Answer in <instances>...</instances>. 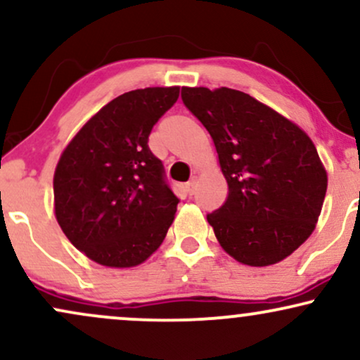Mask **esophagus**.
<instances>
[{
    "mask_svg": "<svg viewBox=\"0 0 360 360\" xmlns=\"http://www.w3.org/2000/svg\"><path fill=\"white\" fill-rule=\"evenodd\" d=\"M184 189H186V193H188V194H193L194 189H196V179H191L189 183H186Z\"/></svg>",
    "mask_w": 360,
    "mask_h": 360,
    "instance_id": "obj_1",
    "label": "esophagus"
}]
</instances>
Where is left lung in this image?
I'll list each match as a JSON object with an SVG mask.
<instances>
[{
	"instance_id": "left-lung-1",
	"label": "left lung",
	"mask_w": 360,
	"mask_h": 360,
	"mask_svg": "<svg viewBox=\"0 0 360 360\" xmlns=\"http://www.w3.org/2000/svg\"><path fill=\"white\" fill-rule=\"evenodd\" d=\"M183 101L212 135L229 196L210 213L221 249L266 267L315 230L328 176L315 143L295 122L230 88H183Z\"/></svg>"
}]
</instances>
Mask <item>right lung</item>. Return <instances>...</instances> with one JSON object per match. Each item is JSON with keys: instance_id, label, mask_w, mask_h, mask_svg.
Wrapping results in <instances>:
<instances>
[{"instance_id": "add662e5", "label": "right lung", "mask_w": 360, "mask_h": 360, "mask_svg": "<svg viewBox=\"0 0 360 360\" xmlns=\"http://www.w3.org/2000/svg\"><path fill=\"white\" fill-rule=\"evenodd\" d=\"M179 86L128 91L71 139L53 172V213L76 249L113 269L140 266L159 249L179 200L148 148Z\"/></svg>"}]
</instances>
